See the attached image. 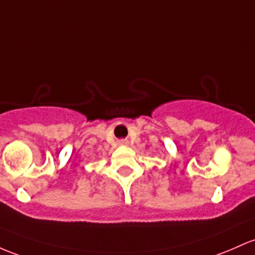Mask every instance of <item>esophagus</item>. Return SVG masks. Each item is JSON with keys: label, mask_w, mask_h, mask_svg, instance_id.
Masks as SVG:
<instances>
[{"label": "esophagus", "mask_w": 255, "mask_h": 255, "mask_svg": "<svg viewBox=\"0 0 255 255\" xmlns=\"http://www.w3.org/2000/svg\"><path fill=\"white\" fill-rule=\"evenodd\" d=\"M120 144H121V145H123V144H127V141H126V140H121V141H120Z\"/></svg>", "instance_id": "1"}]
</instances>
